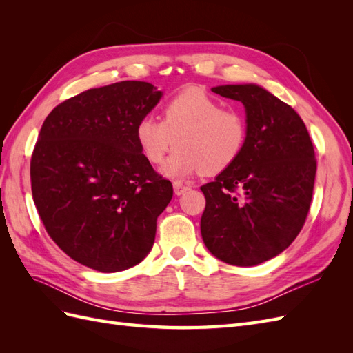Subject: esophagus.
I'll return each instance as SVG.
<instances>
[{
	"label": "esophagus",
	"mask_w": 353,
	"mask_h": 353,
	"mask_svg": "<svg viewBox=\"0 0 353 353\" xmlns=\"http://www.w3.org/2000/svg\"><path fill=\"white\" fill-rule=\"evenodd\" d=\"M190 190V187H187V185H184V184H181V183H174V193H175V196H181V194H184V193H187V191Z\"/></svg>",
	"instance_id": "obj_1"
}]
</instances>
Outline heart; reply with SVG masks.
Wrapping results in <instances>:
<instances>
[{"instance_id": "obj_1", "label": "heart", "mask_w": 353, "mask_h": 353, "mask_svg": "<svg viewBox=\"0 0 353 353\" xmlns=\"http://www.w3.org/2000/svg\"><path fill=\"white\" fill-rule=\"evenodd\" d=\"M135 140L152 165L162 163L176 143L160 169L165 176L218 175L241 156L248 141V122L239 110L222 109V103L206 91L188 88L165 103L162 121L153 114L143 116L135 126Z\"/></svg>"}]
</instances>
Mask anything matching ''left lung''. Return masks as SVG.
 Returning a JSON list of instances; mask_svg holds the SVG:
<instances>
[{
  "label": "left lung",
  "instance_id": "left-lung-1",
  "mask_svg": "<svg viewBox=\"0 0 353 353\" xmlns=\"http://www.w3.org/2000/svg\"><path fill=\"white\" fill-rule=\"evenodd\" d=\"M212 91L243 103L248 141L236 163L200 187L201 237L222 262L253 266L280 254L301 232L314 193V145L301 116L259 85Z\"/></svg>",
  "mask_w": 353,
  "mask_h": 353
}]
</instances>
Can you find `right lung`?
<instances>
[{"instance_id": "1", "label": "right lung", "mask_w": 353, "mask_h": 353, "mask_svg": "<svg viewBox=\"0 0 353 353\" xmlns=\"http://www.w3.org/2000/svg\"><path fill=\"white\" fill-rule=\"evenodd\" d=\"M162 97L154 85L122 81L60 103L42 123L30 185L48 236L73 261L117 272L150 253L170 181L143 157L135 126Z\"/></svg>"}]
</instances>
